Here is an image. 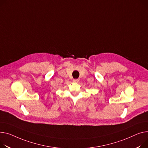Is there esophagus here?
<instances>
[{
	"instance_id": "1",
	"label": "esophagus",
	"mask_w": 148,
	"mask_h": 148,
	"mask_svg": "<svg viewBox=\"0 0 148 148\" xmlns=\"http://www.w3.org/2000/svg\"><path fill=\"white\" fill-rule=\"evenodd\" d=\"M78 81H79V80H78V79H74V80H73V82L74 83H78Z\"/></svg>"
}]
</instances>
